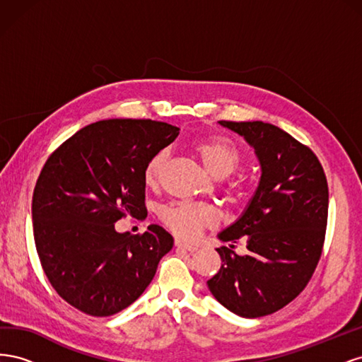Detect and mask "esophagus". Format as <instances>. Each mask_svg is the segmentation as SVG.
I'll return each instance as SVG.
<instances>
[{
    "mask_svg": "<svg viewBox=\"0 0 362 362\" xmlns=\"http://www.w3.org/2000/svg\"><path fill=\"white\" fill-rule=\"evenodd\" d=\"M175 247H177V249H182V250H187V252H194V250H198V247L190 246V245H185V243L180 242V240H177V242H175Z\"/></svg>",
    "mask_w": 362,
    "mask_h": 362,
    "instance_id": "obj_1",
    "label": "esophagus"
}]
</instances>
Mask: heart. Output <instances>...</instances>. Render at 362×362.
<instances>
[{
	"instance_id": "b5f03b06",
	"label": "heart",
	"mask_w": 362,
	"mask_h": 362,
	"mask_svg": "<svg viewBox=\"0 0 362 362\" xmlns=\"http://www.w3.org/2000/svg\"><path fill=\"white\" fill-rule=\"evenodd\" d=\"M204 164V168L216 178H226L233 175L243 163V154L234 144L223 139H205L193 145ZM168 161V151H158L152 156L144 169V181L148 187H156L160 182L164 166ZM160 221L173 234L184 240H193L201 234L204 228L217 225L218 217L213 208L193 204L164 205L158 211Z\"/></svg>"
}]
</instances>
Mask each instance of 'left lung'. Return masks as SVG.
Masks as SVG:
<instances>
[{"mask_svg": "<svg viewBox=\"0 0 362 362\" xmlns=\"http://www.w3.org/2000/svg\"><path fill=\"white\" fill-rule=\"evenodd\" d=\"M221 124L245 136L261 163V181L247 210L218 235L246 240L249 254L217 252L222 267L206 281L226 310L246 317L269 315L298 298L319 264L327 225L326 175L314 152L286 131L255 122Z\"/></svg>", "mask_w": 362, "mask_h": 362, "instance_id": "left-lung-1", "label": "left lung"}]
</instances>
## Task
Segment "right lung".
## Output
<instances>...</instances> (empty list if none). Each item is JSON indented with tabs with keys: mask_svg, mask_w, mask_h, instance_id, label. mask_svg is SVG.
Wrapping results in <instances>:
<instances>
[{
	"mask_svg": "<svg viewBox=\"0 0 362 362\" xmlns=\"http://www.w3.org/2000/svg\"><path fill=\"white\" fill-rule=\"evenodd\" d=\"M180 128L151 119H105L76 131L43 164L33 192V229L57 294L93 317L125 310L146 290L173 238L158 225L116 233L145 217L144 169Z\"/></svg>",
	"mask_w": 362,
	"mask_h": 362,
	"instance_id": "right-lung-1",
	"label": "right lung"
}]
</instances>
